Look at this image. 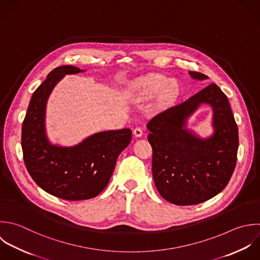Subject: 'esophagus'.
I'll use <instances>...</instances> for the list:
<instances>
[{
	"instance_id": "obj_1",
	"label": "esophagus",
	"mask_w": 260,
	"mask_h": 260,
	"mask_svg": "<svg viewBox=\"0 0 260 260\" xmlns=\"http://www.w3.org/2000/svg\"><path fill=\"white\" fill-rule=\"evenodd\" d=\"M134 135L136 136V137H142L143 136V129L141 128V127H136L135 129H134Z\"/></svg>"
}]
</instances>
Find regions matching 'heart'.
Masks as SVG:
<instances>
[{"label":"heart","mask_w":260,"mask_h":260,"mask_svg":"<svg viewBox=\"0 0 260 260\" xmlns=\"http://www.w3.org/2000/svg\"><path fill=\"white\" fill-rule=\"evenodd\" d=\"M135 90L138 96L144 99L158 94L157 105L167 107L176 99L179 93V85L175 80H171L164 75L150 74L136 84Z\"/></svg>","instance_id":"b5f03b06"}]
</instances>
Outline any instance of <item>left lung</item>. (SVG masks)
Listing matches in <instances>:
<instances>
[{"label": "left lung", "instance_id": "1", "mask_svg": "<svg viewBox=\"0 0 260 260\" xmlns=\"http://www.w3.org/2000/svg\"><path fill=\"white\" fill-rule=\"evenodd\" d=\"M197 80L209 77L189 72ZM214 110V135L203 140L185 129L200 104ZM153 149L152 173L163 199L177 206L204 203L220 193L235 170L239 134L228 97L211 84L186 101L155 115L147 124Z\"/></svg>", "mask_w": 260, "mask_h": 260}]
</instances>
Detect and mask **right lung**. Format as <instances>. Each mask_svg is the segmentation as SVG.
<instances>
[{"label":"right lung","mask_w":260,"mask_h":260,"mask_svg":"<svg viewBox=\"0 0 260 260\" xmlns=\"http://www.w3.org/2000/svg\"><path fill=\"white\" fill-rule=\"evenodd\" d=\"M84 72L73 66L53 69L34 91L23 124L21 146L27 171L47 193L67 201L97 197L109 182L118 155L132 141L123 128L95 134L74 147L51 145L45 135V105L58 81Z\"/></svg>","instance_id":"1"}]
</instances>
